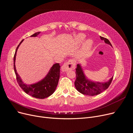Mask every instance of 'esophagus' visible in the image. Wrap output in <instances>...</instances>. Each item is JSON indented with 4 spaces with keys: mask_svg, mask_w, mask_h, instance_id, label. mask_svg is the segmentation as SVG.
<instances>
[{
    "mask_svg": "<svg viewBox=\"0 0 133 133\" xmlns=\"http://www.w3.org/2000/svg\"><path fill=\"white\" fill-rule=\"evenodd\" d=\"M76 63L72 60H68L65 62L61 67V70L62 72H66L68 70H72L75 69Z\"/></svg>",
    "mask_w": 133,
    "mask_h": 133,
    "instance_id": "1",
    "label": "esophagus"
}]
</instances>
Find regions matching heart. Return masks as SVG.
<instances>
[{
	"instance_id": "obj_1",
	"label": "heart",
	"mask_w": 133,
	"mask_h": 133,
	"mask_svg": "<svg viewBox=\"0 0 133 133\" xmlns=\"http://www.w3.org/2000/svg\"><path fill=\"white\" fill-rule=\"evenodd\" d=\"M85 35L84 34H79L76 37V41L78 43H82L84 41L85 39ZM93 45V42L91 39H88L84 43V46L83 48V51L84 54H87L89 52L91 49Z\"/></svg>"
}]
</instances>
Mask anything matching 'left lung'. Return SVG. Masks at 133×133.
<instances>
[{"mask_svg": "<svg viewBox=\"0 0 133 133\" xmlns=\"http://www.w3.org/2000/svg\"><path fill=\"white\" fill-rule=\"evenodd\" d=\"M100 39L102 41H104L106 44H109L112 46L110 42L107 39L102 37H100ZM76 70L75 87L78 91L84 95L94 96L100 94L109 88L113 79L112 77L106 82H93L86 77L81 64H78Z\"/></svg>", "mask_w": 133, "mask_h": 133, "instance_id": "8db88e82", "label": "left lung"}]
</instances>
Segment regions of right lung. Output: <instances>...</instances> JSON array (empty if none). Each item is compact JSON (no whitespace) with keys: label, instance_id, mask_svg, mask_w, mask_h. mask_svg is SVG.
I'll use <instances>...</instances> for the list:
<instances>
[{"label":"right lung","instance_id":"obj_1","mask_svg":"<svg viewBox=\"0 0 133 133\" xmlns=\"http://www.w3.org/2000/svg\"><path fill=\"white\" fill-rule=\"evenodd\" d=\"M40 33V32H36L31 37H36ZM23 41V39L18 44L14 57V68L15 73L16 74L17 83H18L19 87L22 88V89L24 92L32 97L37 98V99H44V98L49 97L52 95L54 91H55L57 85L59 78H60V64H54L48 73V74L41 81L31 84H27L26 83H24L21 79L20 76L17 73L15 67V60L17 51L19 46L20 45V44Z\"/></svg>","mask_w":133,"mask_h":133}]
</instances>
